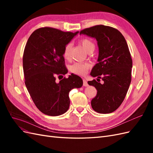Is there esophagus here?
Here are the masks:
<instances>
[{
  "mask_svg": "<svg viewBox=\"0 0 153 153\" xmlns=\"http://www.w3.org/2000/svg\"><path fill=\"white\" fill-rule=\"evenodd\" d=\"M83 85H84V87H87L88 85H89L87 84V82L85 79H83Z\"/></svg>",
  "mask_w": 153,
  "mask_h": 153,
  "instance_id": "obj_1",
  "label": "esophagus"
}]
</instances>
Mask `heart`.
<instances>
[{"instance_id":"heart-1","label":"heart","mask_w":153,"mask_h":153,"mask_svg":"<svg viewBox=\"0 0 153 153\" xmlns=\"http://www.w3.org/2000/svg\"><path fill=\"white\" fill-rule=\"evenodd\" d=\"M80 44L87 52L92 49L94 48V45L92 41L88 39H82L80 41ZM71 45L68 44L64 47L63 50V56L66 59H69L70 57V50ZM90 64L89 63H82V62H75L70 67V70L75 75H84L87 73L88 69L90 68Z\"/></svg>"}]
</instances>
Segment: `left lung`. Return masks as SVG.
<instances>
[{
  "label": "left lung",
  "mask_w": 153,
  "mask_h": 153,
  "mask_svg": "<svg viewBox=\"0 0 153 153\" xmlns=\"http://www.w3.org/2000/svg\"><path fill=\"white\" fill-rule=\"evenodd\" d=\"M80 34L96 39L98 46V63L91 75L104 83L88 82L97 90L92 108L100 114L112 113L123 103L131 80L132 59L126 41L118 30L103 25L85 29Z\"/></svg>",
  "instance_id": "1"
}]
</instances>
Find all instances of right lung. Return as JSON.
Here are the masks:
<instances>
[{
	"label": "right lung",
	"instance_id": "right-lung-1",
	"mask_svg": "<svg viewBox=\"0 0 153 153\" xmlns=\"http://www.w3.org/2000/svg\"><path fill=\"white\" fill-rule=\"evenodd\" d=\"M78 32L43 27L32 32L27 41L23 56L25 84L36 107L44 114L58 116L67 112L69 92L83 85L82 78L74 74L59 82L55 78H63L68 73L63 50Z\"/></svg>",
	"mask_w": 153,
	"mask_h": 153
}]
</instances>
